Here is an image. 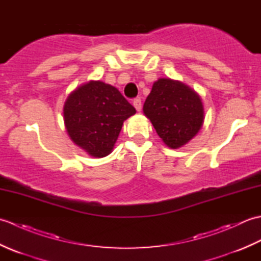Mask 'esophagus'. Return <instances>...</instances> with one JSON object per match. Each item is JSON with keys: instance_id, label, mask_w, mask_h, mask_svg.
<instances>
[{"instance_id": "34e87169", "label": "esophagus", "mask_w": 261, "mask_h": 261, "mask_svg": "<svg viewBox=\"0 0 261 261\" xmlns=\"http://www.w3.org/2000/svg\"><path fill=\"white\" fill-rule=\"evenodd\" d=\"M134 107L136 108L138 112H140L141 109H142V104H141V99L139 97H137V98L134 99Z\"/></svg>"}]
</instances>
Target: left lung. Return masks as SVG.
<instances>
[{"mask_svg":"<svg viewBox=\"0 0 261 261\" xmlns=\"http://www.w3.org/2000/svg\"><path fill=\"white\" fill-rule=\"evenodd\" d=\"M143 113L166 146L177 149L192 140L204 122L198 94L184 83L159 79L143 104Z\"/></svg>","mask_w":261,"mask_h":261,"instance_id":"obj_1","label":"left lung"}]
</instances>
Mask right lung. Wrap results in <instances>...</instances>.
I'll return each instance as SVG.
<instances>
[{
  "instance_id": "1",
  "label": "right lung",
  "mask_w": 261,
  "mask_h": 261,
  "mask_svg": "<svg viewBox=\"0 0 261 261\" xmlns=\"http://www.w3.org/2000/svg\"><path fill=\"white\" fill-rule=\"evenodd\" d=\"M63 111L71 141L95 158L112 152L123 122L136 114L118 88L99 81H91L71 92Z\"/></svg>"
}]
</instances>
